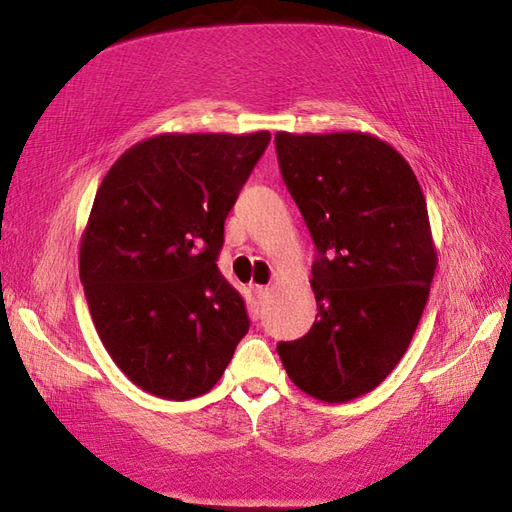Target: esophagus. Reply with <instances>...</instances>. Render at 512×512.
<instances>
[{
  "label": "esophagus",
  "mask_w": 512,
  "mask_h": 512,
  "mask_svg": "<svg viewBox=\"0 0 512 512\" xmlns=\"http://www.w3.org/2000/svg\"><path fill=\"white\" fill-rule=\"evenodd\" d=\"M253 292H255V296H257L259 300H264V298L270 294V287H268V285H255Z\"/></svg>",
  "instance_id": "1"
}]
</instances>
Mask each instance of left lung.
<instances>
[{
    "mask_svg": "<svg viewBox=\"0 0 512 512\" xmlns=\"http://www.w3.org/2000/svg\"><path fill=\"white\" fill-rule=\"evenodd\" d=\"M281 175L318 259V316L277 346L292 383L322 402L381 385L409 348L437 268L424 192L389 142L363 131H277Z\"/></svg>",
    "mask_w": 512,
    "mask_h": 512,
    "instance_id": "1",
    "label": "left lung"
}]
</instances>
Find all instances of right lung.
Returning a JSON list of instances; mask_svg holds the SVG:
<instances>
[{
    "label": "right lung",
    "instance_id": "add662e5",
    "mask_svg": "<svg viewBox=\"0 0 512 512\" xmlns=\"http://www.w3.org/2000/svg\"><path fill=\"white\" fill-rule=\"evenodd\" d=\"M268 142L270 131L157 134L129 147L97 190L80 246L90 316L112 361L157 398L203 396L248 331L216 257Z\"/></svg>",
    "mask_w": 512,
    "mask_h": 512
}]
</instances>
